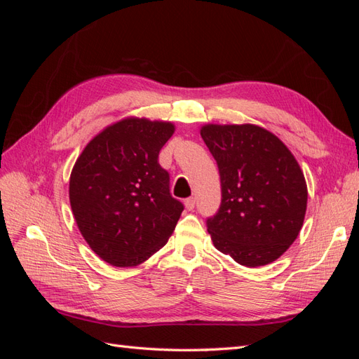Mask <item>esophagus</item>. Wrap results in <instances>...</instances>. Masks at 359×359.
Segmentation results:
<instances>
[{"mask_svg":"<svg viewBox=\"0 0 359 359\" xmlns=\"http://www.w3.org/2000/svg\"><path fill=\"white\" fill-rule=\"evenodd\" d=\"M184 203H186V208H187L189 211H191V210L194 208V205H196V198L190 196V198H187L186 201H184Z\"/></svg>","mask_w":359,"mask_h":359,"instance_id":"1","label":"esophagus"}]
</instances>
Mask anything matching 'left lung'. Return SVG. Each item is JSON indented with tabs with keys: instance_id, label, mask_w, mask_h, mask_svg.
I'll list each match as a JSON object with an SVG mask.
<instances>
[{
	"instance_id": "left-lung-1",
	"label": "left lung",
	"mask_w": 359,
	"mask_h": 359,
	"mask_svg": "<svg viewBox=\"0 0 359 359\" xmlns=\"http://www.w3.org/2000/svg\"><path fill=\"white\" fill-rule=\"evenodd\" d=\"M201 136L220 173V208L206 219L215 248L248 268L274 262L297 240L306 215L298 161L277 136L253 124H208Z\"/></svg>"
}]
</instances>
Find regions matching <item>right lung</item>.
I'll use <instances>...</instances> for the list:
<instances>
[{
    "mask_svg": "<svg viewBox=\"0 0 359 359\" xmlns=\"http://www.w3.org/2000/svg\"><path fill=\"white\" fill-rule=\"evenodd\" d=\"M173 124L127 118L85 147L70 175V205L93 252L114 266H136L165 245L184 210L158 163Z\"/></svg>",
    "mask_w": 359,
    "mask_h": 359,
    "instance_id": "obj_1",
    "label": "right lung"
}]
</instances>
